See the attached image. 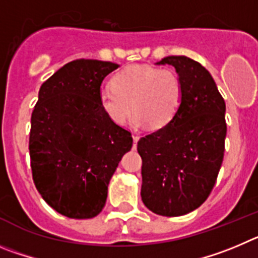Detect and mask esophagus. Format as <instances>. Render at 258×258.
I'll list each match as a JSON object with an SVG mask.
<instances>
[{
  "label": "esophagus",
  "mask_w": 258,
  "mask_h": 258,
  "mask_svg": "<svg viewBox=\"0 0 258 258\" xmlns=\"http://www.w3.org/2000/svg\"><path fill=\"white\" fill-rule=\"evenodd\" d=\"M132 138H134V149H136V145H138V141L139 139H140V136L139 135H132Z\"/></svg>",
  "instance_id": "esophagus-1"
}]
</instances>
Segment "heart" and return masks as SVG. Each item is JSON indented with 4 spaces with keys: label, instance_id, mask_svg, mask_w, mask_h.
I'll list each match as a JSON object with an SVG mask.
<instances>
[{
    "label": "heart",
    "instance_id": "heart-1",
    "mask_svg": "<svg viewBox=\"0 0 258 258\" xmlns=\"http://www.w3.org/2000/svg\"><path fill=\"white\" fill-rule=\"evenodd\" d=\"M110 85L99 92V103L115 124L126 123L135 110V126L164 128L184 100L182 81L168 68L134 64L117 72Z\"/></svg>",
    "mask_w": 258,
    "mask_h": 258
}]
</instances>
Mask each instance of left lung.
Instances as JSON below:
<instances>
[{
	"instance_id": "8db88e82",
	"label": "left lung",
	"mask_w": 258,
	"mask_h": 258,
	"mask_svg": "<svg viewBox=\"0 0 258 258\" xmlns=\"http://www.w3.org/2000/svg\"><path fill=\"white\" fill-rule=\"evenodd\" d=\"M158 64L175 67L184 85V100L168 126L138 141L141 199L152 212L175 217L197 210L215 186L224 159L226 106L198 61L167 56Z\"/></svg>"
}]
</instances>
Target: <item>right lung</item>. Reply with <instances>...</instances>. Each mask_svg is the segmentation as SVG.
Segmentation results:
<instances>
[{
    "label": "right lung",
    "mask_w": 258,
    "mask_h": 258,
    "mask_svg": "<svg viewBox=\"0 0 258 258\" xmlns=\"http://www.w3.org/2000/svg\"><path fill=\"white\" fill-rule=\"evenodd\" d=\"M118 64L77 59L42 83L31 118L32 177L46 203L71 219L101 212L109 180L132 148L131 131L99 103L104 78Z\"/></svg>",
    "instance_id": "obj_1"
}]
</instances>
